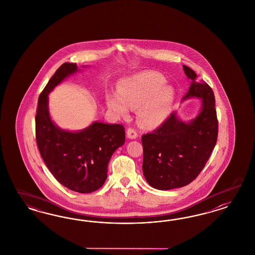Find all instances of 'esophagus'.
<instances>
[{
	"mask_svg": "<svg viewBox=\"0 0 255 255\" xmlns=\"http://www.w3.org/2000/svg\"><path fill=\"white\" fill-rule=\"evenodd\" d=\"M127 136H128V138L135 139L137 137V132H136L135 130H133V129H131V128H129V129L127 130Z\"/></svg>",
	"mask_w": 255,
	"mask_h": 255,
	"instance_id": "esophagus-1",
	"label": "esophagus"
}]
</instances>
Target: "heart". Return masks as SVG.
I'll return each mask as SVG.
<instances>
[{
  "label": "heart",
  "mask_w": 255,
  "mask_h": 255,
  "mask_svg": "<svg viewBox=\"0 0 255 255\" xmlns=\"http://www.w3.org/2000/svg\"><path fill=\"white\" fill-rule=\"evenodd\" d=\"M155 72H143L121 80L119 93H108L107 105L116 115H128L130 108H138L139 124L155 129L164 122L175 98L173 87Z\"/></svg>",
  "instance_id": "obj_1"
}]
</instances>
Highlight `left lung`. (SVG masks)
<instances>
[{"instance_id": "1", "label": "left lung", "mask_w": 255, "mask_h": 255, "mask_svg": "<svg viewBox=\"0 0 255 255\" xmlns=\"http://www.w3.org/2000/svg\"><path fill=\"white\" fill-rule=\"evenodd\" d=\"M192 83L182 101L202 100L197 116L183 122L173 112L155 131L142 135L143 173L147 183L157 190H171L191 183L196 178L215 147L218 120L215 96L206 82L183 65Z\"/></svg>"}]
</instances>
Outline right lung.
<instances>
[{
    "mask_svg": "<svg viewBox=\"0 0 255 255\" xmlns=\"http://www.w3.org/2000/svg\"><path fill=\"white\" fill-rule=\"evenodd\" d=\"M77 71L76 63H63L40 94L35 137L40 154L55 178L74 192L90 193L105 183L108 162L117 148L124 145L125 131L121 124L94 122L83 130L70 131L53 123L48 109V94Z\"/></svg>",
    "mask_w": 255,
    "mask_h": 255,
    "instance_id": "obj_1",
    "label": "right lung"
}]
</instances>
